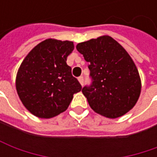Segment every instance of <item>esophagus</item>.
I'll return each mask as SVG.
<instances>
[{
  "instance_id": "esophagus-1",
  "label": "esophagus",
  "mask_w": 157,
  "mask_h": 157,
  "mask_svg": "<svg viewBox=\"0 0 157 157\" xmlns=\"http://www.w3.org/2000/svg\"><path fill=\"white\" fill-rule=\"evenodd\" d=\"M78 81H79V83L81 84L82 86L84 85V78H83V76H80V77H78Z\"/></svg>"
}]
</instances>
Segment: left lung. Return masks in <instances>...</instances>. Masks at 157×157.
Wrapping results in <instances>:
<instances>
[{
	"label": "left lung",
	"mask_w": 157,
	"mask_h": 157,
	"mask_svg": "<svg viewBox=\"0 0 157 157\" xmlns=\"http://www.w3.org/2000/svg\"><path fill=\"white\" fill-rule=\"evenodd\" d=\"M89 63L92 83L82 89L94 112L107 118L121 117L131 110L141 94V78L129 54L109 36L76 46Z\"/></svg>",
	"instance_id": "left-lung-1"
}]
</instances>
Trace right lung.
<instances>
[{
  "instance_id": "right-lung-1",
  "label": "right lung",
  "mask_w": 157,
  "mask_h": 157,
  "mask_svg": "<svg viewBox=\"0 0 157 157\" xmlns=\"http://www.w3.org/2000/svg\"><path fill=\"white\" fill-rule=\"evenodd\" d=\"M74 50L71 41L46 39L30 51L17 71L15 87L23 105L35 116H57L69 106L81 85L66 63Z\"/></svg>"
}]
</instances>
